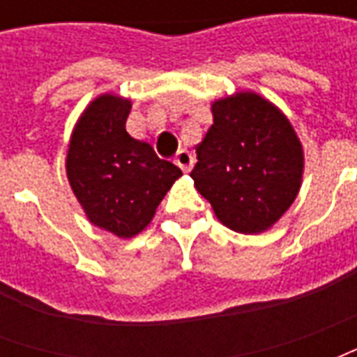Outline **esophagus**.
Returning a JSON list of instances; mask_svg holds the SVG:
<instances>
[{
    "instance_id": "obj_1",
    "label": "esophagus",
    "mask_w": 357,
    "mask_h": 357,
    "mask_svg": "<svg viewBox=\"0 0 357 357\" xmlns=\"http://www.w3.org/2000/svg\"><path fill=\"white\" fill-rule=\"evenodd\" d=\"M174 162L178 164L179 168H181L183 172H189L191 168H193V156H191L189 151L181 149V151H178V155H176V160H174Z\"/></svg>"
}]
</instances>
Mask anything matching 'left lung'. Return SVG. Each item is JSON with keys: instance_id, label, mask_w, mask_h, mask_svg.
Here are the masks:
<instances>
[{"instance_id": "left-lung-1", "label": "left lung", "mask_w": 357, "mask_h": 357, "mask_svg": "<svg viewBox=\"0 0 357 357\" xmlns=\"http://www.w3.org/2000/svg\"><path fill=\"white\" fill-rule=\"evenodd\" d=\"M214 124L197 147L191 178L233 231L262 233L289 210L302 185L304 151L273 102L239 91L212 102Z\"/></svg>"}]
</instances>
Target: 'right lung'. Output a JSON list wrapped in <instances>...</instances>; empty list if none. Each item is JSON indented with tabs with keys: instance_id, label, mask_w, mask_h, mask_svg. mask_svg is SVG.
Here are the masks:
<instances>
[{
	"instance_id": "add662e5",
	"label": "right lung",
	"mask_w": 357,
	"mask_h": 357,
	"mask_svg": "<svg viewBox=\"0 0 357 357\" xmlns=\"http://www.w3.org/2000/svg\"><path fill=\"white\" fill-rule=\"evenodd\" d=\"M132 101L102 93L82 112L68 143L66 176L93 225L120 239L141 233L181 176L145 141L126 132Z\"/></svg>"
}]
</instances>
